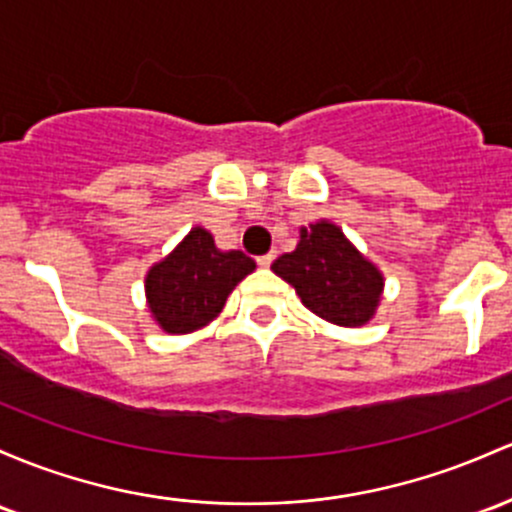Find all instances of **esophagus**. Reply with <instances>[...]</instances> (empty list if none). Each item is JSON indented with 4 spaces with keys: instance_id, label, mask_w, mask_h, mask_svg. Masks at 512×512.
Here are the masks:
<instances>
[{
    "instance_id": "34e87169",
    "label": "esophagus",
    "mask_w": 512,
    "mask_h": 512,
    "mask_svg": "<svg viewBox=\"0 0 512 512\" xmlns=\"http://www.w3.org/2000/svg\"><path fill=\"white\" fill-rule=\"evenodd\" d=\"M274 257H277V252H267V255H262V257H257V265L260 267H269L274 262Z\"/></svg>"
}]
</instances>
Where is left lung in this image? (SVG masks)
I'll list each match as a JSON object with an SVG mask.
<instances>
[{"label":"left lung","instance_id":"left-lung-1","mask_svg":"<svg viewBox=\"0 0 512 512\" xmlns=\"http://www.w3.org/2000/svg\"><path fill=\"white\" fill-rule=\"evenodd\" d=\"M272 272L294 286L308 311L340 328L367 325L384 294L381 269L325 218L299 230L296 250L277 257Z\"/></svg>","mask_w":512,"mask_h":512}]
</instances>
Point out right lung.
<instances>
[{"mask_svg": "<svg viewBox=\"0 0 512 512\" xmlns=\"http://www.w3.org/2000/svg\"><path fill=\"white\" fill-rule=\"evenodd\" d=\"M250 272L255 260L240 250H218L209 230L196 226L148 269L145 303L165 333H194L223 311L230 291Z\"/></svg>", "mask_w": 512, "mask_h": 512, "instance_id": "right-lung-1", "label": "right lung"}]
</instances>
